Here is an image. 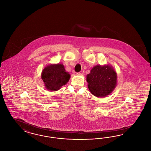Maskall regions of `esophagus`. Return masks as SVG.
Instances as JSON below:
<instances>
[{
  "label": "esophagus",
  "mask_w": 151,
  "mask_h": 151,
  "mask_svg": "<svg viewBox=\"0 0 151 151\" xmlns=\"http://www.w3.org/2000/svg\"><path fill=\"white\" fill-rule=\"evenodd\" d=\"M83 73H84V71L83 70H81V71H80L79 73H77V74H78V75H83Z\"/></svg>",
  "instance_id": "34e87169"
}]
</instances>
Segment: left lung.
Masks as SVG:
<instances>
[{
    "label": "left lung",
    "mask_w": 151,
    "mask_h": 151,
    "mask_svg": "<svg viewBox=\"0 0 151 151\" xmlns=\"http://www.w3.org/2000/svg\"><path fill=\"white\" fill-rule=\"evenodd\" d=\"M86 77L89 90L97 97H104L110 94L116 85V73L108 65L95 66Z\"/></svg>",
    "instance_id": "1"
}]
</instances>
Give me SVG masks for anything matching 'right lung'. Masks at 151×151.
<instances>
[{
  "mask_svg": "<svg viewBox=\"0 0 151 151\" xmlns=\"http://www.w3.org/2000/svg\"><path fill=\"white\" fill-rule=\"evenodd\" d=\"M41 77L48 90L57 91L68 83L70 75L66 72L63 65L55 64L45 68Z\"/></svg>",
  "mask_w": 151,
  "mask_h": 151,
  "instance_id": "add662e5",
  "label": "right lung"
}]
</instances>
